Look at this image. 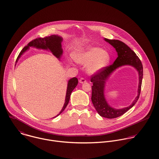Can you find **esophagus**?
<instances>
[{
  "mask_svg": "<svg viewBox=\"0 0 159 159\" xmlns=\"http://www.w3.org/2000/svg\"><path fill=\"white\" fill-rule=\"evenodd\" d=\"M86 80L84 79V78H83V77H81L80 79H79V82L80 83H81V84H83V83H85L86 82Z\"/></svg>",
  "mask_w": 159,
  "mask_h": 159,
  "instance_id": "esophagus-1",
  "label": "esophagus"
}]
</instances>
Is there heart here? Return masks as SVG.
<instances>
[{
  "label": "heart",
  "mask_w": 159,
  "mask_h": 159,
  "mask_svg": "<svg viewBox=\"0 0 159 159\" xmlns=\"http://www.w3.org/2000/svg\"><path fill=\"white\" fill-rule=\"evenodd\" d=\"M74 59L78 63L87 64V70L90 74H95L102 71L110 63V54L102 48L98 47H88L77 52Z\"/></svg>",
  "instance_id": "1"
}]
</instances>
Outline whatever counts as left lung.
Listing matches in <instances>:
<instances>
[{"label":"left lung","mask_w":159,"mask_h":159,"mask_svg":"<svg viewBox=\"0 0 159 159\" xmlns=\"http://www.w3.org/2000/svg\"><path fill=\"white\" fill-rule=\"evenodd\" d=\"M105 40L116 49L118 56L112 65L107 66L102 71L92 75L90 81L92 82L93 85L92 86L91 99L95 108L101 116L112 119L125 114L131 108L138 100L141 90L143 77V67L139 57L123 42L117 39H109L107 38H105ZM125 65H130L134 66L139 72V95L129 107L116 110L108 106L105 100L104 96V84L110 74L113 70L116 68Z\"/></svg>","instance_id":"obj_1"}]
</instances>
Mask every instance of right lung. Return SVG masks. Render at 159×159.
<instances>
[{
    "label": "right lung",
    "mask_w": 159,
    "mask_h": 159,
    "mask_svg": "<svg viewBox=\"0 0 159 159\" xmlns=\"http://www.w3.org/2000/svg\"><path fill=\"white\" fill-rule=\"evenodd\" d=\"M62 41V38L57 36V35H51L50 36H46L44 38H36L31 41H30L27 46H25L23 49L20 52L19 55L17 57V59L16 60V62L18 60V58L20 57L21 55L25 51L26 49L29 48L30 46H34L38 48H41L44 49H50L51 51L52 52V54L56 56L57 58H60L62 54V49L61 48V42ZM78 84V79L76 77L72 78L70 79L68 82L67 85V92H66V100H65V103L64 105V107H62V109L60 111V113L56 116H59L66 108L67 105H68V103L69 102L70 94L73 90L75 88V87ZM55 116V117H56ZM54 117V118H55Z\"/></svg>",
    "instance_id": "add662e5"
}]
</instances>
